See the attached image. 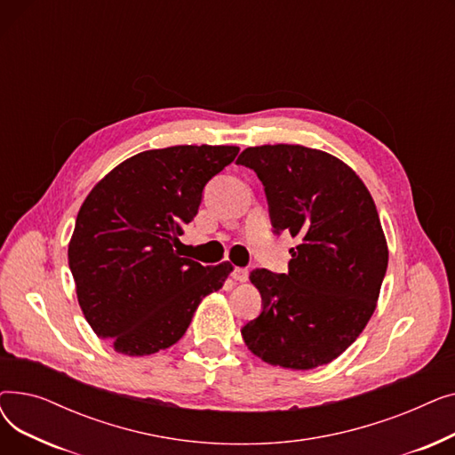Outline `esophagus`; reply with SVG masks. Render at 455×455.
<instances>
[{"instance_id": "1", "label": "esophagus", "mask_w": 455, "mask_h": 455, "mask_svg": "<svg viewBox=\"0 0 455 455\" xmlns=\"http://www.w3.org/2000/svg\"><path fill=\"white\" fill-rule=\"evenodd\" d=\"M232 278L235 280V282H247L249 280V271L247 269H243V267H235L234 271H232Z\"/></svg>"}]
</instances>
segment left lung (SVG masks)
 Returning <instances> with one entry per match:
<instances>
[{"label":"left lung","mask_w":455,"mask_h":455,"mask_svg":"<svg viewBox=\"0 0 455 455\" xmlns=\"http://www.w3.org/2000/svg\"><path fill=\"white\" fill-rule=\"evenodd\" d=\"M237 164L264 182L275 230L299 237L288 273L249 275L264 309L242 328L243 341L269 365H326L367 326L387 271L371 191L343 160L304 146L247 148Z\"/></svg>","instance_id":"obj_1"}]
</instances>
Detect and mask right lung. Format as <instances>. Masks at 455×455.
I'll list each match as a JSON object with an SVG mask.
<instances>
[{"mask_svg":"<svg viewBox=\"0 0 455 455\" xmlns=\"http://www.w3.org/2000/svg\"><path fill=\"white\" fill-rule=\"evenodd\" d=\"M235 146H175L138 153L86 196L68 245L83 315L131 357L175 345L201 300L223 288L228 261L204 267L175 251L197 215L204 184Z\"/></svg>","mask_w":455,"mask_h":455,"instance_id":"obj_1","label":"right lung"}]
</instances>
